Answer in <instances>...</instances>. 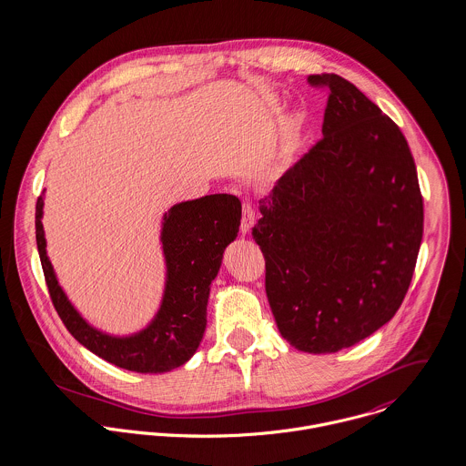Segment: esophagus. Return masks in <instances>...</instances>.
Masks as SVG:
<instances>
[{
  "mask_svg": "<svg viewBox=\"0 0 466 466\" xmlns=\"http://www.w3.org/2000/svg\"><path fill=\"white\" fill-rule=\"evenodd\" d=\"M255 208L249 204V202H244L242 204V224H240V231L246 235L249 233V229L253 228L255 224Z\"/></svg>",
  "mask_w": 466,
  "mask_h": 466,
  "instance_id": "34e87169",
  "label": "esophagus"
}]
</instances>
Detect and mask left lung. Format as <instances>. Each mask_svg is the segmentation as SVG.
<instances>
[{"mask_svg":"<svg viewBox=\"0 0 466 466\" xmlns=\"http://www.w3.org/2000/svg\"><path fill=\"white\" fill-rule=\"evenodd\" d=\"M327 87L323 137L260 200L278 330L307 353H335L384 327L412 279L423 235L416 165L399 126L351 82Z\"/></svg>","mask_w":466,"mask_h":466,"instance_id":"1","label":"left lung"}]
</instances>
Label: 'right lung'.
I'll return each mask as SVG.
<instances>
[{
  "instance_id": "obj_1",
  "label": "right lung",
  "mask_w": 466,
  "mask_h": 466,
  "mask_svg": "<svg viewBox=\"0 0 466 466\" xmlns=\"http://www.w3.org/2000/svg\"><path fill=\"white\" fill-rule=\"evenodd\" d=\"M242 204L215 194L176 204L165 213L161 242L167 287L156 319L131 337H111L89 327L67 301L46 257L43 198L35 204V240L52 303L67 332L104 360L137 373H165L183 366L199 348L206 329L209 285L228 244L237 238Z\"/></svg>"
}]
</instances>
